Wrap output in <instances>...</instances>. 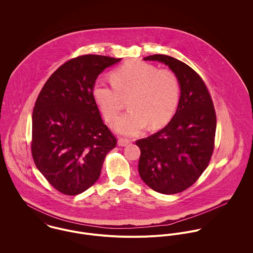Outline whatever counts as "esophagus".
Instances as JSON below:
<instances>
[{"label": "esophagus", "mask_w": 253, "mask_h": 253, "mask_svg": "<svg viewBox=\"0 0 253 253\" xmlns=\"http://www.w3.org/2000/svg\"><path fill=\"white\" fill-rule=\"evenodd\" d=\"M130 143V141L128 139H126V138H120L118 140V145L119 146H122V147H125L126 145H128Z\"/></svg>", "instance_id": "obj_1"}]
</instances>
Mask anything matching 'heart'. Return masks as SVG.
I'll list each match as a JSON object with an SVG mask.
<instances>
[{
  "label": "heart",
  "mask_w": 253,
  "mask_h": 253,
  "mask_svg": "<svg viewBox=\"0 0 253 253\" xmlns=\"http://www.w3.org/2000/svg\"><path fill=\"white\" fill-rule=\"evenodd\" d=\"M128 96L129 109L112 125L120 134L132 136L149 124L156 128L166 124L175 112L180 96L176 75L139 60L127 61L112 73V82L98 80L93 85V99L107 121L116 118L122 96Z\"/></svg>",
  "instance_id": "b5f03b06"
}]
</instances>
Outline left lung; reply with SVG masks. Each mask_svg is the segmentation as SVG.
Masks as SVG:
<instances>
[{"label":"left lung","instance_id":"1","mask_svg":"<svg viewBox=\"0 0 253 253\" xmlns=\"http://www.w3.org/2000/svg\"><path fill=\"white\" fill-rule=\"evenodd\" d=\"M143 59L169 66L178 79L180 97L167 126L136 141L141 151L138 171L154 191L180 193L198 180L211 158L216 130L213 103L201 77L187 64L164 54Z\"/></svg>","mask_w":253,"mask_h":253}]
</instances>
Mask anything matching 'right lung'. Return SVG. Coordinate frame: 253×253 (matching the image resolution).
Returning <instances> with one entry per match:
<instances>
[{
    "instance_id": "obj_1",
    "label": "right lung",
    "mask_w": 253,
    "mask_h": 253,
    "mask_svg": "<svg viewBox=\"0 0 253 253\" xmlns=\"http://www.w3.org/2000/svg\"><path fill=\"white\" fill-rule=\"evenodd\" d=\"M121 61L87 54L71 59L42 88L32 115V156L57 191L75 196L98 180L106 155L117 144L93 99L97 77Z\"/></svg>"
}]
</instances>
